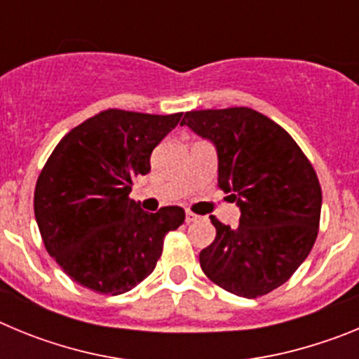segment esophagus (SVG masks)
Wrapping results in <instances>:
<instances>
[{
  "label": "esophagus",
  "instance_id": "1",
  "mask_svg": "<svg viewBox=\"0 0 359 359\" xmlns=\"http://www.w3.org/2000/svg\"><path fill=\"white\" fill-rule=\"evenodd\" d=\"M198 219H199V215L192 214V212H187V217H185L187 223H194V221H198Z\"/></svg>",
  "mask_w": 359,
  "mask_h": 359
}]
</instances>
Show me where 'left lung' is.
<instances>
[{
    "label": "left lung",
    "mask_w": 359,
    "mask_h": 359,
    "mask_svg": "<svg viewBox=\"0 0 359 359\" xmlns=\"http://www.w3.org/2000/svg\"><path fill=\"white\" fill-rule=\"evenodd\" d=\"M182 126L217 151V185L241 210L239 226L212 215L215 239L199 264L219 287L257 298L290 280L318 236L322 189L284 129L250 107L189 111Z\"/></svg>",
    "instance_id": "1"
}]
</instances>
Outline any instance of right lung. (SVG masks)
I'll return each instance as SVG.
<instances>
[{"instance_id":"add662e5","label":"right lung","mask_w":359,"mask_h":359,"mask_svg":"<svg viewBox=\"0 0 359 359\" xmlns=\"http://www.w3.org/2000/svg\"><path fill=\"white\" fill-rule=\"evenodd\" d=\"M183 113L107 109L73 128L37 177L34 212L46 252L73 282L122 294L152 273L182 207L156 214L129 198L133 180L151 170V152Z\"/></svg>"}]
</instances>
